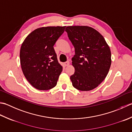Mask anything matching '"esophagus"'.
<instances>
[{"label":"esophagus","instance_id":"esophagus-1","mask_svg":"<svg viewBox=\"0 0 132 132\" xmlns=\"http://www.w3.org/2000/svg\"><path fill=\"white\" fill-rule=\"evenodd\" d=\"M69 64V61H67V62H65L64 63V65L65 66H68Z\"/></svg>","mask_w":132,"mask_h":132}]
</instances>
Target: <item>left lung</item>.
<instances>
[{
  "label": "left lung",
  "mask_w": 132,
  "mask_h": 132,
  "mask_svg": "<svg viewBox=\"0 0 132 132\" xmlns=\"http://www.w3.org/2000/svg\"><path fill=\"white\" fill-rule=\"evenodd\" d=\"M68 37L75 48L70 76L72 85L81 91L95 89L104 81L110 68L111 51L101 34L92 27L68 26Z\"/></svg>",
  "instance_id": "left-lung-1"
}]
</instances>
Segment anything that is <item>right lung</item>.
<instances>
[{
	"label": "right lung",
	"instance_id": "right-lung-1",
	"mask_svg": "<svg viewBox=\"0 0 132 132\" xmlns=\"http://www.w3.org/2000/svg\"><path fill=\"white\" fill-rule=\"evenodd\" d=\"M66 26L38 28L26 38L20 50V65L28 82L40 90L55 87L62 66L54 48Z\"/></svg>",
	"mask_w": 132,
	"mask_h": 132
}]
</instances>
